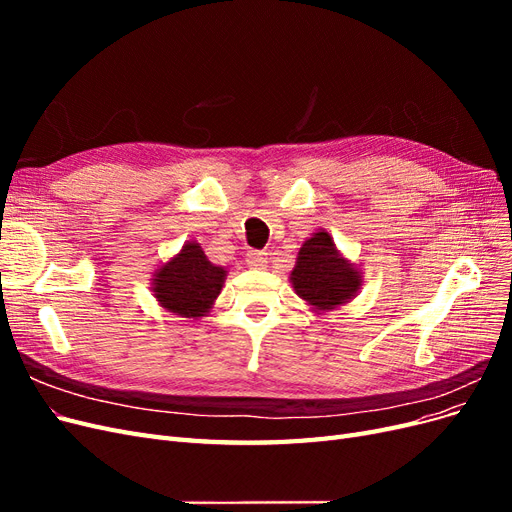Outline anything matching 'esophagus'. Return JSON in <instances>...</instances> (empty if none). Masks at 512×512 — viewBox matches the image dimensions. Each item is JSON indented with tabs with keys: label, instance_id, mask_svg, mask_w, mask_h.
<instances>
[{
	"label": "esophagus",
	"instance_id": "1",
	"mask_svg": "<svg viewBox=\"0 0 512 512\" xmlns=\"http://www.w3.org/2000/svg\"><path fill=\"white\" fill-rule=\"evenodd\" d=\"M245 262H247V267H250V269H265L267 267V254L252 250V252H247Z\"/></svg>",
	"mask_w": 512,
	"mask_h": 512
}]
</instances>
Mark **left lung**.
Segmentation results:
<instances>
[{
	"instance_id": "8db88e82",
	"label": "left lung",
	"mask_w": 512,
	"mask_h": 512,
	"mask_svg": "<svg viewBox=\"0 0 512 512\" xmlns=\"http://www.w3.org/2000/svg\"><path fill=\"white\" fill-rule=\"evenodd\" d=\"M290 284L312 312L324 314L356 297L363 286V273L361 265H354L337 250L327 230H318L299 247Z\"/></svg>"
}]
</instances>
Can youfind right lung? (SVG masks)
<instances>
[{
    "label": "right lung",
    "mask_w": 512,
    "mask_h": 512,
    "mask_svg": "<svg viewBox=\"0 0 512 512\" xmlns=\"http://www.w3.org/2000/svg\"><path fill=\"white\" fill-rule=\"evenodd\" d=\"M228 271L213 265L196 241H185L179 254L160 262L151 277L156 301L181 318H203L220 297Z\"/></svg>",
    "instance_id": "1"
}]
</instances>
